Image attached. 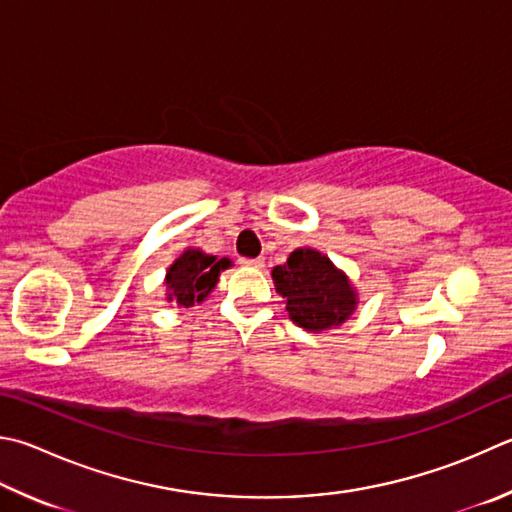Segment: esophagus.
<instances>
[{
  "mask_svg": "<svg viewBox=\"0 0 512 512\" xmlns=\"http://www.w3.org/2000/svg\"><path fill=\"white\" fill-rule=\"evenodd\" d=\"M241 264L250 266V268H262L264 266V257H255V259H241Z\"/></svg>",
  "mask_w": 512,
  "mask_h": 512,
  "instance_id": "1",
  "label": "esophagus"
}]
</instances>
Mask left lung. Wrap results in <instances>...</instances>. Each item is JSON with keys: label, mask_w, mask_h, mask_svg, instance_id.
I'll return each instance as SVG.
<instances>
[{"label": "left lung", "mask_w": 512, "mask_h": 512, "mask_svg": "<svg viewBox=\"0 0 512 512\" xmlns=\"http://www.w3.org/2000/svg\"><path fill=\"white\" fill-rule=\"evenodd\" d=\"M273 282L275 291L286 297L288 318L306 331L340 327L356 311V288L320 250H293L286 264L273 268Z\"/></svg>", "instance_id": "obj_1"}]
</instances>
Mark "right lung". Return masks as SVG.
Listing matches in <instances>:
<instances>
[{
    "label": "right lung",
    "mask_w": 512,
    "mask_h": 512,
    "mask_svg": "<svg viewBox=\"0 0 512 512\" xmlns=\"http://www.w3.org/2000/svg\"><path fill=\"white\" fill-rule=\"evenodd\" d=\"M230 266L232 262L228 257L217 259L199 248L183 250V255L176 257L165 273L167 302L179 304L183 309L194 306V302H203L217 286L221 271Z\"/></svg>",
    "instance_id": "obj_1"
}]
</instances>
